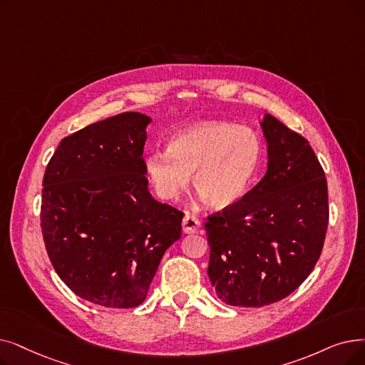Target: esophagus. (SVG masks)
Here are the masks:
<instances>
[{"label": "esophagus", "mask_w": 365, "mask_h": 365, "mask_svg": "<svg viewBox=\"0 0 365 365\" xmlns=\"http://www.w3.org/2000/svg\"><path fill=\"white\" fill-rule=\"evenodd\" d=\"M182 227L186 234H194L201 227V222L197 216H194L191 213H186L183 217V222H182Z\"/></svg>", "instance_id": "esophagus-1"}]
</instances>
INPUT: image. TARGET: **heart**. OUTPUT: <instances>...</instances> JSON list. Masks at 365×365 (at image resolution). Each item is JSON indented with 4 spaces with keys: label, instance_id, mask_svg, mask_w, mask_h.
Returning <instances> with one entry per match:
<instances>
[{
    "label": "heart",
    "instance_id": "obj_1",
    "mask_svg": "<svg viewBox=\"0 0 365 365\" xmlns=\"http://www.w3.org/2000/svg\"><path fill=\"white\" fill-rule=\"evenodd\" d=\"M262 141L247 128L222 120L187 125L174 133L167 150L146 158V173L163 200H178L194 174L197 194L215 209H227L249 192L262 163Z\"/></svg>",
    "mask_w": 365,
    "mask_h": 365
}]
</instances>
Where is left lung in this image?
<instances>
[{"label":"left lung","mask_w":365,"mask_h":365,"mask_svg":"<svg viewBox=\"0 0 365 365\" xmlns=\"http://www.w3.org/2000/svg\"><path fill=\"white\" fill-rule=\"evenodd\" d=\"M268 168L237 204L207 216V274L225 304L262 307L294 292L318 262L328 186L309 141L272 115L261 123Z\"/></svg>","instance_id":"left-lung-1"}]
</instances>
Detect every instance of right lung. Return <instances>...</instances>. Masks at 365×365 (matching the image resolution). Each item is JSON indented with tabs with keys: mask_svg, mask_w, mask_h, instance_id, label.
<instances>
[{
	"mask_svg": "<svg viewBox=\"0 0 365 365\" xmlns=\"http://www.w3.org/2000/svg\"><path fill=\"white\" fill-rule=\"evenodd\" d=\"M150 118L135 112L95 122L61 140L46 167L41 232L55 272L81 298L137 307L183 212L148 189L143 148Z\"/></svg>",
	"mask_w": 365,
	"mask_h": 365,
	"instance_id": "1",
	"label": "right lung"
}]
</instances>
